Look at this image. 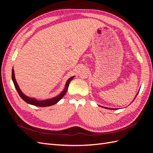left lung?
I'll use <instances>...</instances> for the list:
<instances>
[{"mask_svg": "<svg viewBox=\"0 0 153 153\" xmlns=\"http://www.w3.org/2000/svg\"><path fill=\"white\" fill-rule=\"evenodd\" d=\"M138 93L137 94V95H136V96H137V94H138ZM136 96H135V98H136ZM135 98H134V100H133V101H134V100H135ZM101 106V107H103V108H107V109H112V110H115V109H116V108H107V107H104V106Z\"/></svg>", "mask_w": 153, "mask_h": 153, "instance_id": "obj_1", "label": "left lung"}]
</instances>
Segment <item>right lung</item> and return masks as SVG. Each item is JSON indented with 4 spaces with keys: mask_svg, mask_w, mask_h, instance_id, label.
<instances>
[{
    "mask_svg": "<svg viewBox=\"0 0 153 153\" xmlns=\"http://www.w3.org/2000/svg\"><path fill=\"white\" fill-rule=\"evenodd\" d=\"M74 77H75V76H71V78H69L66 83L65 87H64V90L57 96H55V97H54V98H52L48 99V100H36L34 98H30V97L27 96L23 93L22 91L20 90L19 86H18L17 82H16V80L15 79V73H14L13 68L12 69V80L13 82V84H14V85H15V89H16V91L18 92V93L19 94L22 99L24 101H25L26 103H29L30 105H32L37 106H42V107L52 106V105L56 104L57 102H59V101L62 98V97L65 95L66 92L68 89L69 82H70L73 80V78Z\"/></svg>",
    "mask_w": 153,
    "mask_h": 153,
    "instance_id": "right-lung-1",
    "label": "right lung"
}]
</instances>
